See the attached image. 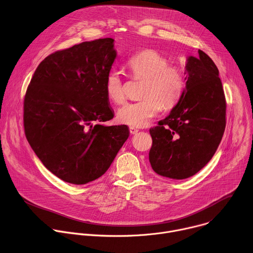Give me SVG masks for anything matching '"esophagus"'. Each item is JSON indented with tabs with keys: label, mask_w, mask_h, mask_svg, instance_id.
Segmentation results:
<instances>
[{
	"label": "esophagus",
	"mask_w": 253,
	"mask_h": 253,
	"mask_svg": "<svg viewBox=\"0 0 253 253\" xmlns=\"http://www.w3.org/2000/svg\"><path fill=\"white\" fill-rule=\"evenodd\" d=\"M129 132H130V134H136L138 132V129H136L134 127H129Z\"/></svg>",
	"instance_id": "1"
}]
</instances>
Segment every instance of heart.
I'll return each instance as SVG.
<instances>
[{"label": "heart", "mask_w": 253, "mask_h": 253, "mask_svg": "<svg viewBox=\"0 0 253 253\" xmlns=\"http://www.w3.org/2000/svg\"><path fill=\"white\" fill-rule=\"evenodd\" d=\"M126 69L134 79L144 80L141 97L136 103H129L118 112V121L131 127H142L157 117L162 109L170 110L181 98L185 78L182 70L169 65L168 60L154 49H144L131 57ZM105 89L111 102L122 105L125 102L124 83L121 75L112 71L108 74Z\"/></svg>", "instance_id": "1"}]
</instances>
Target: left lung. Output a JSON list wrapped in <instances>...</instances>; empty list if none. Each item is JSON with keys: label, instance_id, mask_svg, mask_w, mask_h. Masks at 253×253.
Listing matches in <instances>:
<instances>
[{"label": "left lung", "instance_id": "left-lung-1", "mask_svg": "<svg viewBox=\"0 0 253 253\" xmlns=\"http://www.w3.org/2000/svg\"><path fill=\"white\" fill-rule=\"evenodd\" d=\"M186 85L170 114L149 129V163L160 175L184 179L211 160L226 125V102L213 61L203 50L188 57Z\"/></svg>", "mask_w": 253, "mask_h": 253}]
</instances>
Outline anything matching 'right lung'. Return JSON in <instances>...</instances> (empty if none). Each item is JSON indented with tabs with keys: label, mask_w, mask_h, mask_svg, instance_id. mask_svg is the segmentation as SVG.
<instances>
[{
	"label": "right lung",
	"mask_w": 253,
	"mask_h": 253,
	"mask_svg": "<svg viewBox=\"0 0 253 253\" xmlns=\"http://www.w3.org/2000/svg\"><path fill=\"white\" fill-rule=\"evenodd\" d=\"M114 41L97 39L50 54L26 91V137L42 165L69 183L102 176L129 135L126 125H102L114 118L105 89L117 57Z\"/></svg>",
	"instance_id": "add662e5"
}]
</instances>
